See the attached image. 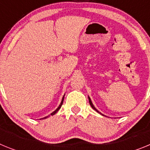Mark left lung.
I'll use <instances>...</instances> for the list:
<instances>
[{
  "instance_id": "obj_1",
  "label": "left lung",
  "mask_w": 150,
  "mask_h": 150,
  "mask_svg": "<svg viewBox=\"0 0 150 150\" xmlns=\"http://www.w3.org/2000/svg\"><path fill=\"white\" fill-rule=\"evenodd\" d=\"M88 100H89V104H90V105H91V107H92V108H93V109L95 110V111H97V112H99V113H100V114H101V113H100V112H99V111L98 110H97L96 108H95V106L93 105V104H92V102H91V98H90L89 97H88ZM101 115H103V114H101ZM103 116H104V115H103Z\"/></svg>"
}]
</instances>
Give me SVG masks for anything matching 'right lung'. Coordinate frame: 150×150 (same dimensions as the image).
Segmentation results:
<instances>
[{
    "label": "right lung",
    "instance_id": "add662e5",
    "mask_svg": "<svg viewBox=\"0 0 150 150\" xmlns=\"http://www.w3.org/2000/svg\"><path fill=\"white\" fill-rule=\"evenodd\" d=\"M64 96H63V98H62V102H61V104H60V105L59 106V107H58V108H57V109L55 110V111H53V112H52V113H51V114H50V115H52V116H53V115H55V113H56V112H58V111L59 110V109H60V108H61V107H62V104H63V101H64ZM47 117H48V116H46V117H44V118H42V120H44V119H46V118H47ZM40 120H41V119H40Z\"/></svg>",
    "mask_w": 150,
    "mask_h": 150
}]
</instances>
